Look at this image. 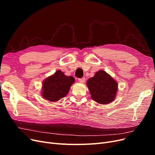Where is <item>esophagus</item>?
<instances>
[{"label": "esophagus", "instance_id": "1", "mask_svg": "<svg viewBox=\"0 0 155 155\" xmlns=\"http://www.w3.org/2000/svg\"><path fill=\"white\" fill-rule=\"evenodd\" d=\"M78 81L80 83H84L85 81V78H79Z\"/></svg>", "mask_w": 155, "mask_h": 155}]
</instances>
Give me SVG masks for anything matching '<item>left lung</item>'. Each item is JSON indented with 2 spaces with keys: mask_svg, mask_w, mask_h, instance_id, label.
<instances>
[{
  "mask_svg": "<svg viewBox=\"0 0 155 155\" xmlns=\"http://www.w3.org/2000/svg\"><path fill=\"white\" fill-rule=\"evenodd\" d=\"M87 85L91 97L100 104H108L112 102L118 91L117 82L104 70H99L94 76L88 79Z\"/></svg>",
  "mask_w": 155,
  "mask_h": 155,
  "instance_id": "obj_1",
  "label": "left lung"
}]
</instances>
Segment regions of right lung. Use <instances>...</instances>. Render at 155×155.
<instances>
[{"label":"right lung","mask_w":155,"mask_h":155,"mask_svg":"<svg viewBox=\"0 0 155 155\" xmlns=\"http://www.w3.org/2000/svg\"><path fill=\"white\" fill-rule=\"evenodd\" d=\"M74 81L73 77L65 76L63 72L58 70L44 80L42 96L48 101H57L67 96Z\"/></svg>","instance_id":"add662e5"}]
</instances>
